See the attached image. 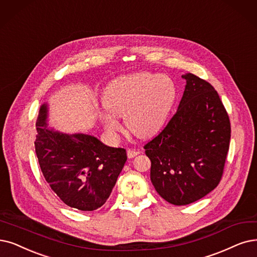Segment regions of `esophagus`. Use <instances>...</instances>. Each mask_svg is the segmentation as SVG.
Returning <instances> with one entry per match:
<instances>
[{
    "label": "esophagus",
    "mask_w": 257,
    "mask_h": 257,
    "mask_svg": "<svg viewBox=\"0 0 257 257\" xmlns=\"http://www.w3.org/2000/svg\"><path fill=\"white\" fill-rule=\"evenodd\" d=\"M139 154H140V152H139V151L131 150V149H128V150H127V157H128V158H134L135 156L139 155Z\"/></svg>",
    "instance_id": "esophagus-1"
}]
</instances>
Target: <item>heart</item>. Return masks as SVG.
Here are the masks:
<instances>
[{"instance_id": "heart-1", "label": "heart", "mask_w": 257, "mask_h": 257, "mask_svg": "<svg viewBox=\"0 0 257 257\" xmlns=\"http://www.w3.org/2000/svg\"><path fill=\"white\" fill-rule=\"evenodd\" d=\"M176 94L175 82L167 75L142 71L120 77L105 89L103 103L109 114L104 116V125L117 133L121 125L115 116H124L133 135L150 138L164 125Z\"/></svg>"}]
</instances>
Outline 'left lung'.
<instances>
[{
	"instance_id": "left-lung-1",
	"label": "left lung",
	"mask_w": 257,
	"mask_h": 257,
	"mask_svg": "<svg viewBox=\"0 0 257 257\" xmlns=\"http://www.w3.org/2000/svg\"><path fill=\"white\" fill-rule=\"evenodd\" d=\"M178 109L159 134L145 145L151 181L160 196L186 206L206 196L221 180L231 124L215 88L193 74Z\"/></svg>"
}]
</instances>
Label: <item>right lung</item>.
I'll use <instances>...</instances> for the list:
<instances>
[{
    "label": "right lung",
    "instance_id": "add662e5",
    "mask_svg": "<svg viewBox=\"0 0 257 257\" xmlns=\"http://www.w3.org/2000/svg\"><path fill=\"white\" fill-rule=\"evenodd\" d=\"M47 105L37 119L36 154L50 189L68 207L94 211L103 206L127 159L122 148L104 146L85 134L67 135L47 128Z\"/></svg>",
    "mask_w": 257,
    "mask_h": 257
}]
</instances>
